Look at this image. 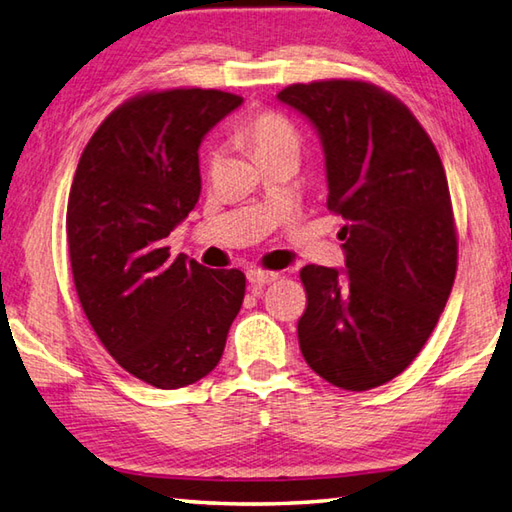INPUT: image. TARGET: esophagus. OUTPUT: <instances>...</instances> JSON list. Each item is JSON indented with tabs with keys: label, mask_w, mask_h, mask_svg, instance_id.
Wrapping results in <instances>:
<instances>
[{
	"label": "esophagus",
	"mask_w": 512,
	"mask_h": 512,
	"mask_svg": "<svg viewBox=\"0 0 512 512\" xmlns=\"http://www.w3.org/2000/svg\"><path fill=\"white\" fill-rule=\"evenodd\" d=\"M248 282L255 284V286H264V284H271L277 280V273L273 271H262V268H250V271L246 273Z\"/></svg>",
	"instance_id": "34e87169"
}]
</instances>
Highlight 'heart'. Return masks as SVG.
Masks as SVG:
<instances>
[{"label": "heart", "instance_id": "b5f03b06", "mask_svg": "<svg viewBox=\"0 0 512 512\" xmlns=\"http://www.w3.org/2000/svg\"><path fill=\"white\" fill-rule=\"evenodd\" d=\"M239 136L253 150L257 161H264L268 156L284 152L297 154V150H300V134H297L291 120L271 109L250 114L239 127ZM215 161L217 150L215 147H208V163Z\"/></svg>", "mask_w": 512, "mask_h": 512}]
</instances>
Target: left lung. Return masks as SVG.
<instances>
[{
	"instance_id": "left-lung-1",
	"label": "left lung",
	"mask_w": 512,
	"mask_h": 512,
	"mask_svg": "<svg viewBox=\"0 0 512 512\" xmlns=\"http://www.w3.org/2000/svg\"><path fill=\"white\" fill-rule=\"evenodd\" d=\"M318 129L327 208L345 219L347 271H300V349L327 383L367 392L410 367L457 275L448 179L421 123L371 82L318 80L277 94Z\"/></svg>"
}]
</instances>
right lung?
I'll return each mask as SVG.
<instances>
[{"label": "right lung", "instance_id": "add662e5", "mask_svg": "<svg viewBox=\"0 0 512 512\" xmlns=\"http://www.w3.org/2000/svg\"><path fill=\"white\" fill-rule=\"evenodd\" d=\"M241 98L167 89L129 98L80 156L67 206L73 284L114 360L159 389L208 376L246 293L237 268L170 257L165 237L201 194L199 145Z\"/></svg>", "mask_w": 512, "mask_h": 512}]
</instances>
